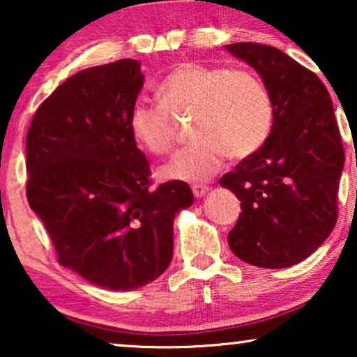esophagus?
Returning <instances> with one entry per match:
<instances>
[{"instance_id": "34e87169", "label": "esophagus", "mask_w": 357, "mask_h": 357, "mask_svg": "<svg viewBox=\"0 0 357 357\" xmlns=\"http://www.w3.org/2000/svg\"><path fill=\"white\" fill-rule=\"evenodd\" d=\"M192 192H193V195L197 198H202V197H204V195L209 192V187H206V185H199L198 183V185H193Z\"/></svg>"}]
</instances>
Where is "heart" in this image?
Listing matches in <instances>:
<instances>
[{
	"label": "heart",
	"instance_id": "heart-1",
	"mask_svg": "<svg viewBox=\"0 0 357 357\" xmlns=\"http://www.w3.org/2000/svg\"><path fill=\"white\" fill-rule=\"evenodd\" d=\"M158 97L160 104L136 102L128 119L133 138L149 153L165 154L174 146L170 113L195 112L197 141L160 169L165 178L202 182L221 169L226 155L242 160L258 153L271 133V94L250 71L182 63L159 82Z\"/></svg>",
	"mask_w": 357,
	"mask_h": 357
}]
</instances>
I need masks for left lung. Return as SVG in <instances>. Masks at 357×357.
Returning a JSON list of instances; mask_svg holds the SVG:
<instances>
[{
    "instance_id": "8db88e82",
    "label": "left lung",
    "mask_w": 357,
    "mask_h": 357,
    "mask_svg": "<svg viewBox=\"0 0 357 357\" xmlns=\"http://www.w3.org/2000/svg\"><path fill=\"white\" fill-rule=\"evenodd\" d=\"M270 91L275 119L263 148L221 178L241 199L231 250L260 268H287L312 255L333 231L344 165L333 102L319 76L275 47L226 45Z\"/></svg>"
}]
</instances>
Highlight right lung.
<instances>
[{
    "instance_id": "1",
    "label": "right lung",
    "mask_w": 357,
    "mask_h": 357,
    "mask_svg": "<svg viewBox=\"0 0 357 357\" xmlns=\"http://www.w3.org/2000/svg\"><path fill=\"white\" fill-rule=\"evenodd\" d=\"M143 84L130 58L76 73L42 102L26 139L29 206L58 261L112 291L138 289L167 270L175 214L193 203L180 180L149 188L128 123Z\"/></svg>"
}]
</instances>
